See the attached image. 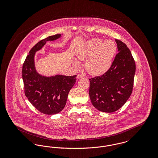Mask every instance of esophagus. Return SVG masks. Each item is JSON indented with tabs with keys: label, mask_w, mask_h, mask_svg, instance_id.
I'll return each instance as SVG.
<instances>
[{
	"label": "esophagus",
	"mask_w": 158,
	"mask_h": 158,
	"mask_svg": "<svg viewBox=\"0 0 158 158\" xmlns=\"http://www.w3.org/2000/svg\"><path fill=\"white\" fill-rule=\"evenodd\" d=\"M86 77V76L85 75H83V74H78L77 75V77L78 78V79H79V78H83V77Z\"/></svg>",
	"instance_id": "34e87169"
}]
</instances>
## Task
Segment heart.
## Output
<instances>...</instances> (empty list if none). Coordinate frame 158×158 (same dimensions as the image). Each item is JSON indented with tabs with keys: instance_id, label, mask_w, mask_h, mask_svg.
Listing matches in <instances>:
<instances>
[{
	"instance_id": "obj_1",
	"label": "heart",
	"mask_w": 158,
	"mask_h": 158,
	"mask_svg": "<svg viewBox=\"0 0 158 158\" xmlns=\"http://www.w3.org/2000/svg\"><path fill=\"white\" fill-rule=\"evenodd\" d=\"M117 52V45L112 40L103 41L100 38H94L87 42L77 53L79 59H86L85 68L93 75H99L111 68ZM76 66L79 63L74 60Z\"/></svg>"
}]
</instances>
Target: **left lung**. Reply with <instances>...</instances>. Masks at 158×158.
I'll return each instance as SVG.
<instances>
[{"label": "left lung", "mask_w": 158, "mask_h": 158, "mask_svg": "<svg viewBox=\"0 0 158 158\" xmlns=\"http://www.w3.org/2000/svg\"><path fill=\"white\" fill-rule=\"evenodd\" d=\"M118 53L109 70L102 75L89 79L92 104L100 111H117L130 97L135 72V60L126 44L115 39Z\"/></svg>", "instance_id": "1"}]
</instances>
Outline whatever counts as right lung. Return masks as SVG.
Instances as JSON below:
<instances>
[{
    "label": "right lung",
    "instance_id": "right-lung-1",
    "mask_svg": "<svg viewBox=\"0 0 158 158\" xmlns=\"http://www.w3.org/2000/svg\"><path fill=\"white\" fill-rule=\"evenodd\" d=\"M61 37L56 34L40 41L29 52L23 64L22 76L25 96L40 112L53 115L65 106L68 94L76 81V75L45 77L38 74L34 66V55L48 41Z\"/></svg>",
    "mask_w": 158,
    "mask_h": 158
}]
</instances>
